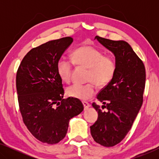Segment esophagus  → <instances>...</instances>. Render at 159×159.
Returning a JSON list of instances; mask_svg holds the SVG:
<instances>
[{"label":"esophagus","instance_id":"esophagus-1","mask_svg":"<svg viewBox=\"0 0 159 159\" xmlns=\"http://www.w3.org/2000/svg\"><path fill=\"white\" fill-rule=\"evenodd\" d=\"M82 104H83V106H84V110H87V109H88V108L90 106V103H88V102H84V101L82 102Z\"/></svg>","mask_w":159,"mask_h":159}]
</instances>
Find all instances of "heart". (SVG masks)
<instances>
[{"label": "heart", "mask_w": 159, "mask_h": 159, "mask_svg": "<svg viewBox=\"0 0 159 159\" xmlns=\"http://www.w3.org/2000/svg\"><path fill=\"white\" fill-rule=\"evenodd\" d=\"M75 64L89 69L85 84H74L66 88L69 97L80 101H88L96 93V85L103 87L110 83L114 77L117 69L116 61L111 56L104 53L91 45H82L72 53ZM73 61L61 58L56 64V70L63 82H69L73 72Z\"/></svg>", "instance_id": "obj_1"}]
</instances>
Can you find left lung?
I'll return each instance as SVG.
<instances>
[{"label":"left lung","instance_id":"left-lung-1","mask_svg":"<svg viewBox=\"0 0 159 159\" xmlns=\"http://www.w3.org/2000/svg\"><path fill=\"white\" fill-rule=\"evenodd\" d=\"M95 39L115 56L117 69L111 82L100 91L93 103L98 116L90 127L93 138L98 144L112 147L125 138L142 106L145 85V69L143 63L129 43L95 36Z\"/></svg>","mask_w":159,"mask_h":159}]
</instances>
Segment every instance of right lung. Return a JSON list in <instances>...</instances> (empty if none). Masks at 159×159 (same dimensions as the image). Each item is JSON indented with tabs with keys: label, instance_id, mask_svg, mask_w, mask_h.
Returning <instances> with one entry per match:
<instances>
[{
	"label": "right lung",
	"instance_id": "add662e5",
	"mask_svg": "<svg viewBox=\"0 0 159 159\" xmlns=\"http://www.w3.org/2000/svg\"><path fill=\"white\" fill-rule=\"evenodd\" d=\"M73 42L66 37L34 48L21 61L16 73V91L23 121L34 138L56 144L66 136L69 120L84 109L80 100L64 99L56 64Z\"/></svg>",
	"mask_w": 159,
	"mask_h": 159
}]
</instances>
